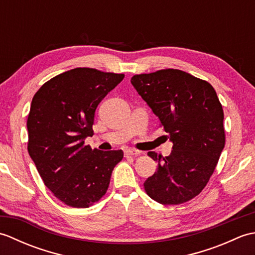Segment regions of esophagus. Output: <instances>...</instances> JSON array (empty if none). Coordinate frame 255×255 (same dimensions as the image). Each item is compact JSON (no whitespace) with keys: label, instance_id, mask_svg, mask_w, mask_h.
Here are the masks:
<instances>
[{"label":"esophagus","instance_id":"34e87169","mask_svg":"<svg viewBox=\"0 0 255 255\" xmlns=\"http://www.w3.org/2000/svg\"><path fill=\"white\" fill-rule=\"evenodd\" d=\"M140 153L139 150H136V149H131V148H127L125 149V155H137Z\"/></svg>","mask_w":255,"mask_h":255}]
</instances>
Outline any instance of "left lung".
I'll return each instance as SVG.
<instances>
[{
  "instance_id": "8db88e82",
  "label": "left lung",
  "mask_w": 255,
  "mask_h": 255,
  "mask_svg": "<svg viewBox=\"0 0 255 255\" xmlns=\"http://www.w3.org/2000/svg\"><path fill=\"white\" fill-rule=\"evenodd\" d=\"M169 133L170 155L150 151L156 172L143 186L163 205L188 202L203 191L225 147L224 111L208 82L176 69L133 75L130 80Z\"/></svg>"
}]
</instances>
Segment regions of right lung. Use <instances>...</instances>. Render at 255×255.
<instances>
[{"mask_svg": "<svg viewBox=\"0 0 255 255\" xmlns=\"http://www.w3.org/2000/svg\"><path fill=\"white\" fill-rule=\"evenodd\" d=\"M125 75L75 68L48 81L32 97L27 119L28 153L45 185L62 203L88 208L103 195L123 150L84 145L95 111Z\"/></svg>", "mask_w": 255, "mask_h": 255, "instance_id": "1", "label": "right lung"}]
</instances>
